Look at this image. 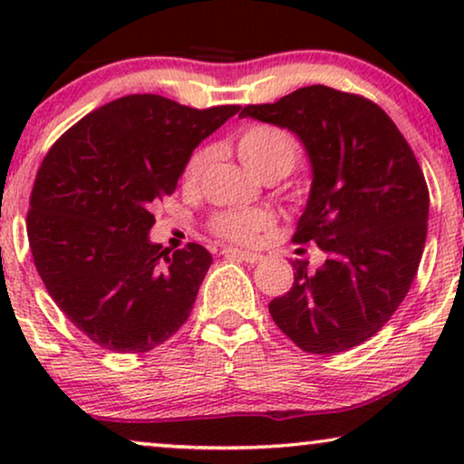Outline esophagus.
Returning <instances> with one entry per match:
<instances>
[{
  "label": "esophagus",
  "mask_w": 464,
  "mask_h": 464,
  "mask_svg": "<svg viewBox=\"0 0 464 464\" xmlns=\"http://www.w3.org/2000/svg\"><path fill=\"white\" fill-rule=\"evenodd\" d=\"M226 257H234V259H240V262H246V264H259L264 259V256H259V253H249V251H238V249H224L221 251Z\"/></svg>",
  "instance_id": "obj_1"
}]
</instances>
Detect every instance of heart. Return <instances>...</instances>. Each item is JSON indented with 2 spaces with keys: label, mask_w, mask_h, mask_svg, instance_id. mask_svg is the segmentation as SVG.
Listing matches in <instances>:
<instances>
[{
  "label": "heart",
  "mask_w": 464,
  "mask_h": 464,
  "mask_svg": "<svg viewBox=\"0 0 464 464\" xmlns=\"http://www.w3.org/2000/svg\"><path fill=\"white\" fill-rule=\"evenodd\" d=\"M234 148H237L240 162L259 179H268V177L281 179V177L289 175L300 160V145H297L295 137L275 124L257 122L245 126L234 137ZM208 160H211V150H194L183 164V186L194 188L202 179ZM272 224H275L272 211L262 207H251L226 208V211L215 213L208 221V227L219 238L232 240L238 245H253L259 238V234L270 230Z\"/></svg>",
  "instance_id": "b5f03b06"
}]
</instances>
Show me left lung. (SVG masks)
<instances>
[{"label":"left lung","instance_id":"1","mask_svg":"<svg viewBox=\"0 0 464 464\" xmlns=\"http://www.w3.org/2000/svg\"><path fill=\"white\" fill-rule=\"evenodd\" d=\"M240 116L294 130L314 179L294 243L325 253L268 304L278 329L304 353L335 354L370 340L408 295L420 264L429 188L410 143L382 107L354 92L306 86Z\"/></svg>","mask_w":464,"mask_h":464}]
</instances>
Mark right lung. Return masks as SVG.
I'll return each mask as SVG.
<instances>
[{"label": "right lung", "mask_w": 464, "mask_h": 464, "mask_svg": "<svg viewBox=\"0 0 464 464\" xmlns=\"http://www.w3.org/2000/svg\"><path fill=\"white\" fill-rule=\"evenodd\" d=\"M238 110L129 94L48 150L29 196V246L50 297L94 344L148 353L188 321L213 257L196 243L151 245V211L196 145Z\"/></svg>", "instance_id": "right-lung-1"}]
</instances>
